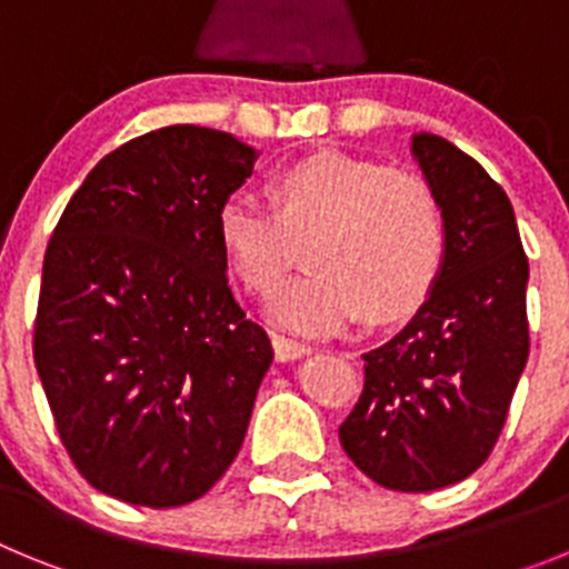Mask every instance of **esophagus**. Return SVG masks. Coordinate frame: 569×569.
Listing matches in <instances>:
<instances>
[{
	"mask_svg": "<svg viewBox=\"0 0 569 569\" xmlns=\"http://www.w3.org/2000/svg\"><path fill=\"white\" fill-rule=\"evenodd\" d=\"M273 353L279 361H293V359H301V356H308L310 347L284 339V336H273Z\"/></svg>",
	"mask_w": 569,
	"mask_h": 569,
	"instance_id": "obj_1",
	"label": "esophagus"
}]
</instances>
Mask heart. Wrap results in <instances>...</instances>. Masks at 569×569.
<instances>
[{
	"label": "heart",
	"mask_w": 569,
	"mask_h": 569,
	"mask_svg": "<svg viewBox=\"0 0 569 569\" xmlns=\"http://www.w3.org/2000/svg\"><path fill=\"white\" fill-rule=\"evenodd\" d=\"M224 264L241 288L268 296L308 241L305 279L270 299L284 333L325 339L361 316L390 321L421 308L445 264V216L436 190L413 170L367 156L313 153L270 179V208L230 196L216 213Z\"/></svg>",
	"instance_id": "1"
}]
</instances>
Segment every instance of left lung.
Wrapping results in <instances>:
<instances>
[{"instance_id":"8db88e82","label":"left lung","mask_w":569,"mask_h":569,"mask_svg":"<svg viewBox=\"0 0 569 569\" xmlns=\"http://www.w3.org/2000/svg\"><path fill=\"white\" fill-rule=\"evenodd\" d=\"M413 156L445 216V264L405 330L365 353V390L339 427L345 453L387 490L430 492L479 470L530 353L516 213L472 156L433 133Z\"/></svg>"}]
</instances>
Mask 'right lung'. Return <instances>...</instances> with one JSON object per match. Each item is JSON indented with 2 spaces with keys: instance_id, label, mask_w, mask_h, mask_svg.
I'll use <instances>...</instances> for the list:
<instances>
[{
  "instance_id": "add662e5",
  "label": "right lung",
  "mask_w": 569,
  "mask_h": 569,
  "mask_svg": "<svg viewBox=\"0 0 569 569\" xmlns=\"http://www.w3.org/2000/svg\"><path fill=\"white\" fill-rule=\"evenodd\" d=\"M256 156L224 130H150L90 170L50 236L33 361L64 450L113 499H202L248 433L273 347L230 293L216 213Z\"/></svg>"
}]
</instances>
